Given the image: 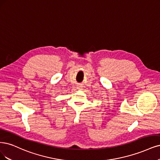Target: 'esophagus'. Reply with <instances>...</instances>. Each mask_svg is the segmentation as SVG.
I'll use <instances>...</instances> for the list:
<instances>
[{"instance_id":"1","label":"esophagus","mask_w":160,"mask_h":160,"mask_svg":"<svg viewBox=\"0 0 160 160\" xmlns=\"http://www.w3.org/2000/svg\"><path fill=\"white\" fill-rule=\"evenodd\" d=\"M78 89H81V87H80V86H78Z\"/></svg>"}]
</instances>
